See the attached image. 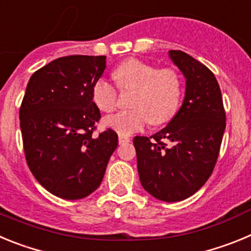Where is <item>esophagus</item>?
Returning <instances> with one entry per match:
<instances>
[{
  "mask_svg": "<svg viewBox=\"0 0 251 251\" xmlns=\"http://www.w3.org/2000/svg\"><path fill=\"white\" fill-rule=\"evenodd\" d=\"M119 145H124V143H128L130 142V138L127 136H123V134H119Z\"/></svg>",
  "mask_w": 251,
  "mask_h": 251,
  "instance_id": "1",
  "label": "esophagus"
}]
</instances>
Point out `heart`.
Segmentation results:
<instances>
[{
  "label": "heart",
  "instance_id": "heart-1",
  "mask_svg": "<svg viewBox=\"0 0 251 251\" xmlns=\"http://www.w3.org/2000/svg\"><path fill=\"white\" fill-rule=\"evenodd\" d=\"M121 90L133 89L129 110H122L104 119L106 127L119 134L129 136L145 128L150 122L162 124L170 121L178 109L182 85L178 74L171 69L129 59L113 73ZM93 101L101 112L110 113L117 106V90L109 80L100 77L92 88Z\"/></svg>",
  "mask_w": 251,
  "mask_h": 251
}]
</instances>
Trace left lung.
<instances>
[{"label": "left lung", "instance_id": "obj_1", "mask_svg": "<svg viewBox=\"0 0 251 251\" xmlns=\"http://www.w3.org/2000/svg\"><path fill=\"white\" fill-rule=\"evenodd\" d=\"M168 56L186 79L182 105L163 129L150 138L134 137L133 143L143 188L158 200L176 202L192 196L211 176L226 117L211 70L183 51L170 50Z\"/></svg>", "mask_w": 251, "mask_h": 251}]
</instances>
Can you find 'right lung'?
I'll list each match as a JSON object with an SVG mask.
<instances>
[{
    "mask_svg": "<svg viewBox=\"0 0 251 251\" xmlns=\"http://www.w3.org/2000/svg\"><path fill=\"white\" fill-rule=\"evenodd\" d=\"M106 56L72 55L32 74L20 108V128L30 171L50 194L64 200L89 196L100 186L118 134L93 136L100 118L92 88Z\"/></svg>",
    "mask_w": 251,
    "mask_h": 251,
    "instance_id": "obj_1",
    "label": "right lung"
}]
</instances>
